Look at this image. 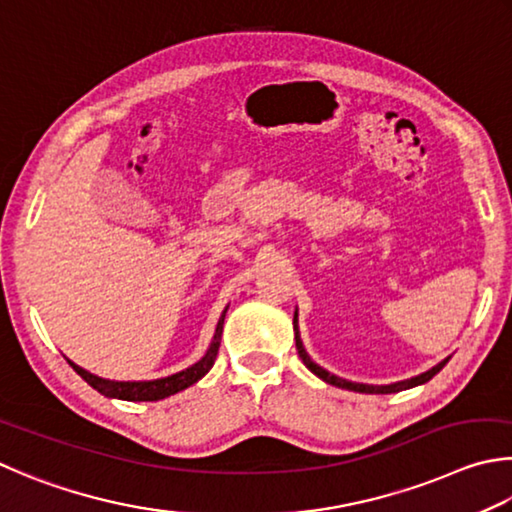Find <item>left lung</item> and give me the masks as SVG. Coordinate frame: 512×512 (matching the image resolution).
Returning a JSON list of instances; mask_svg holds the SVG:
<instances>
[{
  "label": "left lung",
  "mask_w": 512,
  "mask_h": 512,
  "mask_svg": "<svg viewBox=\"0 0 512 512\" xmlns=\"http://www.w3.org/2000/svg\"><path fill=\"white\" fill-rule=\"evenodd\" d=\"M294 339H297V351H299V357L301 362L308 366V369L317 375V378H321L328 384H333V387H339V389H348V391H357V393H398V391H405V389H411V387H418V384H425L434 378V375L443 369V366L450 362V357L443 362H438L434 369H429L425 373L416 375V378L411 380H402V382H396V384H384V387H375V384H360V382H348L344 378H337V375L328 373L326 369H321L319 364H315L310 360V355L306 353V348H303V342H301V335H299V328H297V312H294Z\"/></svg>",
  "instance_id": "left-lung-1"
}]
</instances>
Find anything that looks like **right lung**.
I'll list each match as a JSON object with an SVG mask.
<instances>
[{
	"label": "right lung",
	"instance_id": "1",
	"mask_svg": "<svg viewBox=\"0 0 512 512\" xmlns=\"http://www.w3.org/2000/svg\"><path fill=\"white\" fill-rule=\"evenodd\" d=\"M224 315H227V308H224L222 317L218 319V326H215V335L213 342L209 346V351L202 357L200 362H195L188 369L179 371L175 375H168V378H159V380H148V382H114V380H105L98 378V375L85 371L83 366L74 364L71 360H67L71 364L80 378H83L89 387H94L98 393H103L107 398H119V400H130V402H155V400H164L173 393H179L191 387L197 380H202L206 373L211 371V366L218 357V348H220V339H222V326H224Z\"/></svg>",
	"mask_w": 512,
	"mask_h": 512
}]
</instances>
